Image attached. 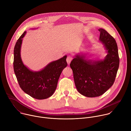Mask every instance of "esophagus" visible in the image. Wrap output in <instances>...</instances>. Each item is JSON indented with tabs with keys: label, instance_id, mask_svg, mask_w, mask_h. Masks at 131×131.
Listing matches in <instances>:
<instances>
[{
	"label": "esophagus",
	"instance_id": "1",
	"mask_svg": "<svg viewBox=\"0 0 131 131\" xmlns=\"http://www.w3.org/2000/svg\"><path fill=\"white\" fill-rule=\"evenodd\" d=\"M72 57H71L70 55H68V57H67V59H66V61H67L68 64H69L70 63V62L72 61Z\"/></svg>",
	"mask_w": 131,
	"mask_h": 131
}]
</instances>
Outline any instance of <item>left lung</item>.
I'll list each match as a JSON object with an SVG mask.
<instances>
[{"mask_svg": "<svg viewBox=\"0 0 131 131\" xmlns=\"http://www.w3.org/2000/svg\"><path fill=\"white\" fill-rule=\"evenodd\" d=\"M99 31L100 40L108 53L104 60H86L84 55L77 54L70 64L78 91L88 97L100 96L113 85L119 66L115 39L105 29Z\"/></svg>", "mask_w": 131, "mask_h": 131, "instance_id": "obj_1", "label": "left lung"}]
</instances>
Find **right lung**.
<instances>
[{
  "instance_id": "obj_1",
  "label": "right lung",
  "mask_w": 131,
  "mask_h": 131,
  "mask_svg": "<svg viewBox=\"0 0 131 131\" xmlns=\"http://www.w3.org/2000/svg\"><path fill=\"white\" fill-rule=\"evenodd\" d=\"M26 31L17 40L14 48L13 68L18 84L22 90L31 97L43 100L51 96L57 87L61 74L67 66V56L52 62L39 71L29 70L23 63L21 47Z\"/></svg>"
}]
</instances>
